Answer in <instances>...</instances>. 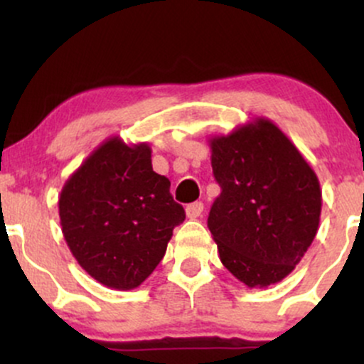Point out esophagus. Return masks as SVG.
Returning <instances> with one entry per match:
<instances>
[{"label": "esophagus", "mask_w": 364, "mask_h": 364, "mask_svg": "<svg viewBox=\"0 0 364 364\" xmlns=\"http://www.w3.org/2000/svg\"><path fill=\"white\" fill-rule=\"evenodd\" d=\"M203 212V203L202 202H193L186 207V215L188 219H196V217L202 215Z\"/></svg>", "instance_id": "34e87169"}]
</instances>
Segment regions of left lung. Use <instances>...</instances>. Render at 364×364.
Wrapping results in <instances>:
<instances>
[{
  "label": "left lung",
  "mask_w": 364,
  "mask_h": 364,
  "mask_svg": "<svg viewBox=\"0 0 364 364\" xmlns=\"http://www.w3.org/2000/svg\"><path fill=\"white\" fill-rule=\"evenodd\" d=\"M220 186L208 229L220 262L248 287L287 277L320 224L318 178L282 129L255 118L208 140Z\"/></svg>",
  "instance_id": "left-lung-1"
}]
</instances>
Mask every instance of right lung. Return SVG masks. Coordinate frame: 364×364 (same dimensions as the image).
Listing matches in <instances>:
<instances>
[{"mask_svg": "<svg viewBox=\"0 0 364 364\" xmlns=\"http://www.w3.org/2000/svg\"><path fill=\"white\" fill-rule=\"evenodd\" d=\"M149 144L102 141L66 179L60 223L70 252L90 277L118 291L139 287L185 220L169 179L152 169Z\"/></svg>", "mask_w": 364, "mask_h": 364, "instance_id": "obj_1", "label": "right lung"}]
</instances>
